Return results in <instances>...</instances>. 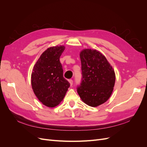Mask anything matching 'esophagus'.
<instances>
[{
  "mask_svg": "<svg viewBox=\"0 0 147 147\" xmlns=\"http://www.w3.org/2000/svg\"><path fill=\"white\" fill-rule=\"evenodd\" d=\"M69 83H70V86H72V84H73V80H71V79L69 80Z\"/></svg>",
  "mask_w": 147,
  "mask_h": 147,
  "instance_id": "obj_1",
  "label": "esophagus"
}]
</instances>
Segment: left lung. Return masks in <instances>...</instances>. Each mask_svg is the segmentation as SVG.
Instances as JSON below:
<instances>
[{
  "label": "left lung",
  "mask_w": 147,
  "mask_h": 147,
  "mask_svg": "<svg viewBox=\"0 0 147 147\" xmlns=\"http://www.w3.org/2000/svg\"><path fill=\"white\" fill-rule=\"evenodd\" d=\"M82 81L77 90L82 100L91 107L104 104L112 94L115 72L105 57L97 50L81 51Z\"/></svg>",
  "instance_id": "obj_1"
}]
</instances>
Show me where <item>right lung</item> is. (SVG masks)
Segmentation results:
<instances>
[{"instance_id": "obj_1", "label": "right lung", "mask_w": 147, "mask_h": 147, "mask_svg": "<svg viewBox=\"0 0 147 147\" xmlns=\"http://www.w3.org/2000/svg\"><path fill=\"white\" fill-rule=\"evenodd\" d=\"M64 46L48 48L35 64L31 75V84L38 99L49 107H54L63 100L70 83L63 77L59 58Z\"/></svg>"}]
</instances>
